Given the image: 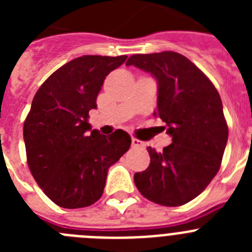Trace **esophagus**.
<instances>
[{
  "mask_svg": "<svg viewBox=\"0 0 252 252\" xmlns=\"http://www.w3.org/2000/svg\"><path fill=\"white\" fill-rule=\"evenodd\" d=\"M131 145H132V148H139V146H144V142L132 137V139H131Z\"/></svg>",
  "mask_w": 252,
  "mask_h": 252,
  "instance_id": "34e87169",
  "label": "esophagus"
}]
</instances>
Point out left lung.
I'll use <instances>...</instances> for the list:
<instances>
[{
	"instance_id": "1",
	"label": "left lung",
	"mask_w": 252,
	"mask_h": 252,
	"mask_svg": "<svg viewBox=\"0 0 252 252\" xmlns=\"http://www.w3.org/2000/svg\"><path fill=\"white\" fill-rule=\"evenodd\" d=\"M135 65L157 79L154 116L166 124L171 144L157 153L148 148L150 165L133 182L149 201L177 207L194 199L221 166L228 139L221 97L201 69L175 51L131 55Z\"/></svg>"
}]
</instances>
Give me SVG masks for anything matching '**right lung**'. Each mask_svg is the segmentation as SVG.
Listing matches in <instances>:
<instances>
[{
    "instance_id": "1",
    "label": "right lung",
    "mask_w": 252,
    "mask_h": 252,
    "mask_svg": "<svg viewBox=\"0 0 252 252\" xmlns=\"http://www.w3.org/2000/svg\"><path fill=\"white\" fill-rule=\"evenodd\" d=\"M126 58H75L55 70L32 99L24 124L28 164L40 188L59 207L83 208L98 201L110 166L130 149L127 132L116 130L104 136L88 122L104 79Z\"/></svg>"
}]
</instances>
